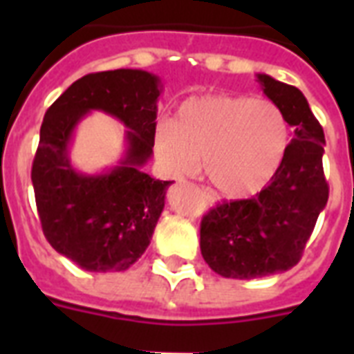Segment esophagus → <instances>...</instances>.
Segmentation results:
<instances>
[{"instance_id": "34e87169", "label": "esophagus", "mask_w": 354, "mask_h": 354, "mask_svg": "<svg viewBox=\"0 0 354 354\" xmlns=\"http://www.w3.org/2000/svg\"><path fill=\"white\" fill-rule=\"evenodd\" d=\"M202 193H204V196H205V198H207V200H209L211 204H215V202H216L215 194L209 193V191H207V189H202Z\"/></svg>"}]
</instances>
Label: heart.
Wrapping results in <instances>:
<instances>
[{"label":"heart","instance_id":"1","mask_svg":"<svg viewBox=\"0 0 354 354\" xmlns=\"http://www.w3.org/2000/svg\"><path fill=\"white\" fill-rule=\"evenodd\" d=\"M288 143V121L275 102L227 93L191 97L152 133L169 174H191L202 158L204 176L227 196L261 191L279 171Z\"/></svg>","mask_w":354,"mask_h":354}]
</instances>
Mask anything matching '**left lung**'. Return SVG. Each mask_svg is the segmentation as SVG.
I'll use <instances>...</instances> for the list:
<instances>
[{
    "label": "left lung",
    "instance_id": "1",
    "mask_svg": "<svg viewBox=\"0 0 354 354\" xmlns=\"http://www.w3.org/2000/svg\"><path fill=\"white\" fill-rule=\"evenodd\" d=\"M257 82L283 110L294 138L279 171L261 193L216 205L202 218V257L227 279H257L290 270L329 200L322 163L324 128L305 95L270 75L257 73Z\"/></svg>",
    "mask_w": 354,
    "mask_h": 354
}]
</instances>
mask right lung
Masks as SVG:
<instances>
[{"label": "right lung", "mask_w": 354, "mask_h": 354, "mask_svg": "<svg viewBox=\"0 0 354 354\" xmlns=\"http://www.w3.org/2000/svg\"><path fill=\"white\" fill-rule=\"evenodd\" d=\"M163 84L143 69H113L75 80L46 112L32 161L41 230L55 250L88 272L128 270L149 248L167 189L143 172ZM91 111L127 127L122 160L104 171H79L68 158L74 130Z\"/></svg>", "instance_id": "obj_1"}]
</instances>
